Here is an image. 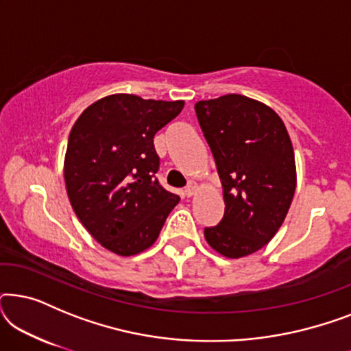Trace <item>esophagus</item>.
I'll list each match as a JSON object with an SVG mask.
<instances>
[{"label":"esophagus","instance_id":"esophagus-1","mask_svg":"<svg viewBox=\"0 0 351 351\" xmlns=\"http://www.w3.org/2000/svg\"><path fill=\"white\" fill-rule=\"evenodd\" d=\"M196 190H198V184H196L195 180H191L190 184H189V186H186V189H185L184 195L186 196V198H191V196L196 193Z\"/></svg>","mask_w":351,"mask_h":351}]
</instances>
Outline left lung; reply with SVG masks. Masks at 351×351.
Returning <instances> with one entry per match:
<instances>
[{
  "label": "left lung",
  "instance_id": "1",
  "mask_svg": "<svg viewBox=\"0 0 351 351\" xmlns=\"http://www.w3.org/2000/svg\"><path fill=\"white\" fill-rule=\"evenodd\" d=\"M195 112L222 180L225 213L204 228L210 247L227 258L262 249L285 222L297 171L289 132L275 110L241 94L199 100Z\"/></svg>",
  "mask_w": 351,
  "mask_h": 351
}]
</instances>
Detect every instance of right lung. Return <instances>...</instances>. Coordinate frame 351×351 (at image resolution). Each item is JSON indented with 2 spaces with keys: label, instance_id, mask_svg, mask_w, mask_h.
Returning <instances> with one entry per match:
<instances>
[{
  "label": "right lung",
  "instance_id": "right-lung-1",
  "mask_svg": "<svg viewBox=\"0 0 351 351\" xmlns=\"http://www.w3.org/2000/svg\"><path fill=\"white\" fill-rule=\"evenodd\" d=\"M184 105L112 94L90 104L71 128L64 160L66 195L90 237L117 256L153 246L180 201L153 177L160 166L153 137Z\"/></svg>",
  "mask_w": 351,
  "mask_h": 351
}]
</instances>
